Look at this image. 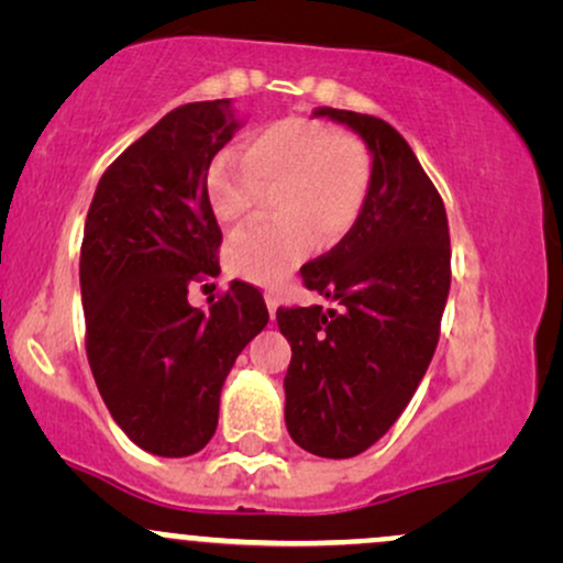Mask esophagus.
<instances>
[{
    "label": "esophagus",
    "instance_id": "1",
    "mask_svg": "<svg viewBox=\"0 0 563 563\" xmlns=\"http://www.w3.org/2000/svg\"><path fill=\"white\" fill-rule=\"evenodd\" d=\"M264 301H267V309H269V314H273V318H275V312H277V303H280V299H277V294H275V290H267V294H264Z\"/></svg>",
    "mask_w": 563,
    "mask_h": 563
}]
</instances>
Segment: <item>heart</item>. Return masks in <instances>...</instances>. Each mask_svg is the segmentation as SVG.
Here are the masks:
<instances>
[{
    "instance_id": "1",
    "label": "heart",
    "mask_w": 563,
    "mask_h": 563,
    "mask_svg": "<svg viewBox=\"0 0 563 563\" xmlns=\"http://www.w3.org/2000/svg\"><path fill=\"white\" fill-rule=\"evenodd\" d=\"M373 185V156L354 134L309 119H283L245 142L243 158L219 153L203 177L206 203L222 228H238L273 190L275 219L245 228L228 245V269L251 283H280L314 241L341 243L363 217Z\"/></svg>"
}]
</instances>
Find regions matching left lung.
Returning a JSON list of instances; mask_svg holds the SVG:
<instances>
[{
	"label": "left lung",
	"mask_w": 563,
	"mask_h": 563,
	"mask_svg": "<svg viewBox=\"0 0 563 563\" xmlns=\"http://www.w3.org/2000/svg\"><path fill=\"white\" fill-rule=\"evenodd\" d=\"M373 153V185L354 230L301 267L303 288L339 309L280 307L290 344L286 426L320 457L376 444L421 384L450 294V228L442 196L397 129L376 115L320 108Z\"/></svg>",
	"instance_id": "obj_1"
}]
</instances>
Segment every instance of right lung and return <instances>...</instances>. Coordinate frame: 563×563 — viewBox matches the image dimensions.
<instances>
[{"label":"right lung","mask_w":563,"mask_h":563,"mask_svg":"<svg viewBox=\"0 0 563 563\" xmlns=\"http://www.w3.org/2000/svg\"><path fill=\"white\" fill-rule=\"evenodd\" d=\"M235 129L230 100L174 108L108 166L84 224L89 367L121 431L161 457L209 444L224 378L269 320L245 280L211 296L209 309L187 301L190 283L219 273L222 230L203 177Z\"/></svg>","instance_id":"add662e5"}]
</instances>
